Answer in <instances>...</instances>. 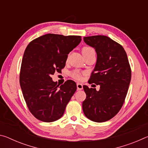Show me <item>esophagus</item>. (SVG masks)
Segmentation results:
<instances>
[{"instance_id":"34e87169","label":"esophagus","mask_w":148,"mask_h":148,"mask_svg":"<svg viewBox=\"0 0 148 148\" xmlns=\"http://www.w3.org/2000/svg\"><path fill=\"white\" fill-rule=\"evenodd\" d=\"M77 90H82L83 89V85L80 83H77Z\"/></svg>"}]
</instances>
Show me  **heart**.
<instances>
[{"label": "heart", "instance_id": "b5f03b06", "mask_svg": "<svg viewBox=\"0 0 148 148\" xmlns=\"http://www.w3.org/2000/svg\"><path fill=\"white\" fill-rule=\"evenodd\" d=\"M92 50H94L92 48H91V47H87V46H86V47H84L83 48H82V53L84 54L87 53V52L88 51H92ZM71 76L73 77V78L76 79L77 80H80L82 79V74L80 73V72L79 71H74L72 72L71 73Z\"/></svg>", "mask_w": 148, "mask_h": 148}]
</instances>
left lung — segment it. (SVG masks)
<instances>
[{"instance_id":"1","label":"left lung","mask_w":148,"mask_h":148,"mask_svg":"<svg viewBox=\"0 0 148 148\" xmlns=\"http://www.w3.org/2000/svg\"><path fill=\"white\" fill-rule=\"evenodd\" d=\"M84 40L97 52L89 82L100 85V89L84 86L86 99L83 111L91 121L104 122L116 116L124 103L131 79V66L123 47L109 37L96 35L84 37Z\"/></svg>"}]
</instances>
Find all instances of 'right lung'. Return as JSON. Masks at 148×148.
I'll return each instance as SVG.
<instances>
[{
    "mask_svg": "<svg viewBox=\"0 0 148 148\" xmlns=\"http://www.w3.org/2000/svg\"><path fill=\"white\" fill-rule=\"evenodd\" d=\"M81 40L80 36L47 34L33 40L26 47L19 83L29 111L38 120L53 122L61 118L76 91L72 80L59 86L51 76L61 71L68 54Z\"/></svg>",
    "mask_w": 148,
    "mask_h": 148,
    "instance_id": "right-lung-1",
    "label": "right lung"
}]
</instances>
